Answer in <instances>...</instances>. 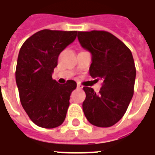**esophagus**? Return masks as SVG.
Listing matches in <instances>:
<instances>
[{
	"label": "esophagus",
	"instance_id": "obj_1",
	"mask_svg": "<svg viewBox=\"0 0 155 155\" xmlns=\"http://www.w3.org/2000/svg\"><path fill=\"white\" fill-rule=\"evenodd\" d=\"M77 88H78V89H82V88H83V86H82V85H79V84H78V85H77Z\"/></svg>",
	"mask_w": 155,
	"mask_h": 155
}]
</instances>
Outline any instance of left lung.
Listing matches in <instances>:
<instances>
[{
  "label": "left lung",
  "mask_w": 155,
  "mask_h": 155,
  "mask_svg": "<svg viewBox=\"0 0 155 155\" xmlns=\"http://www.w3.org/2000/svg\"><path fill=\"white\" fill-rule=\"evenodd\" d=\"M77 37L81 47L91 54L90 75L102 81L97 94L91 87L83 88L86 95L83 111L94 126L111 127L123 117L134 96L136 69L133 54L108 32H78Z\"/></svg>",
  "instance_id": "left-lung-1"
}]
</instances>
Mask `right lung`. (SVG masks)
<instances>
[{
	"instance_id": "add662e5",
	"label": "right lung",
	"mask_w": 155,
	"mask_h": 155,
	"mask_svg": "<svg viewBox=\"0 0 155 155\" xmlns=\"http://www.w3.org/2000/svg\"><path fill=\"white\" fill-rule=\"evenodd\" d=\"M77 31L44 29L26 40L19 51L16 82L21 106L36 125L60 126L66 117L70 96L76 82L59 84L52 79L58 57L76 38Z\"/></svg>"
}]
</instances>
